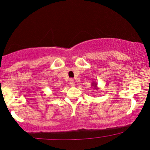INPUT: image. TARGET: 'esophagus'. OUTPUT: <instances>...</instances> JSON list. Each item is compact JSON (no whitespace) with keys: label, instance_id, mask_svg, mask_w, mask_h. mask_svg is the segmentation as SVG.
Instances as JSON below:
<instances>
[{"label":"esophagus","instance_id":"34e87169","mask_svg":"<svg viewBox=\"0 0 150 150\" xmlns=\"http://www.w3.org/2000/svg\"><path fill=\"white\" fill-rule=\"evenodd\" d=\"M69 84L71 85V86H75V81H74L73 79H71L69 80Z\"/></svg>","mask_w":150,"mask_h":150}]
</instances>
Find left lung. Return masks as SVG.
I'll return each mask as SVG.
<instances>
[{
    "label": "left lung",
    "instance_id": "left-lung-1",
    "mask_svg": "<svg viewBox=\"0 0 150 150\" xmlns=\"http://www.w3.org/2000/svg\"><path fill=\"white\" fill-rule=\"evenodd\" d=\"M91 86L92 87H93V88L94 89H96V90H98V89H99V88H98V84H97V83L96 82H93L92 84H91Z\"/></svg>",
    "mask_w": 150,
    "mask_h": 150
}]
</instances>
